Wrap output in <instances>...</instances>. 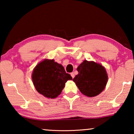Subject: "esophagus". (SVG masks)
<instances>
[{
	"label": "esophagus",
	"mask_w": 134,
	"mask_h": 134,
	"mask_svg": "<svg viewBox=\"0 0 134 134\" xmlns=\"http://www.w3.org/2000/svg\"><path fill=\"white\" fill-rule=\"evenodd\" d=\"M71 77H72V78H74V76H75L74 73V72H71Z\"/></svg>",
	"instance_id": "34e87169"
}]
</instances>
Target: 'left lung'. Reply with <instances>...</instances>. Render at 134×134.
<instances>
[{
    "label": "left lung",
    "mask_w": 134,
    "mask_h": 134,
    "mask_svg": "<svg viewBox=\"0 0 134 134\" xmlns=\"http://www.w3.org/2000/svg\"><path fill=\"white\" fill-rule=\"evenodd\" d=\"M78 74L73 79L82 94L88 97L99 94L105 88L108 76L105 68L93 61L84 60L77 68Z\"/></svg>",
    "instance_id": "8db88e82"
}]
</instances>
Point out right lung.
<instances>
[{
	"instance_id": "right-lung-1",
	"label": "right lung",
	"mask_w": 134,
	"mask_h": 134,
	"mask_svg": "<svg viewBox=\"0 0 134 134\" xmlns=\"http://www.w3.org/2000/svg\"><path fill=\"white\" fill-rule=\"evenodd\" d=\"M32 78L36 91L51 99L60 95L66 82L72 79L63 66L53 59H44L38 63L34 69Z\"/></svg>"
}]
</instances>
